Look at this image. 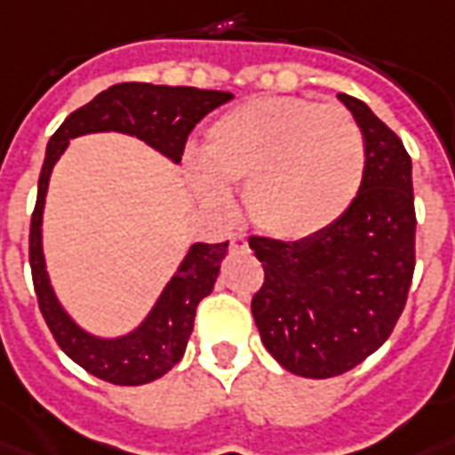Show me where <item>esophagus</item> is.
Listing matches in <instances>:
<instances>
[{"label":"esophagus","mask_w":455,"mask_h":455,"mask_svg":"<svg viewBox=\"0 0 455 455\" xmlns=\"http://www.w3.org/2000/svg\"><path fill=\"white\" fill-rule=\"evenodd\" d=\"M245 243H248V241H245L243 234H231V248H234V251H236V248H245Z\"/></svg>","instance_id":"34e87169"}]
</instances>
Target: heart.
Masks as SVG:
<instances>
[{"instance_id":"heart-1","label":"heart","mask_w":455,"mask_h":455,"mask_svg":"<svg viewBox=\"0 0 455 455\" xmlns=\"http://www.w3.org/2000/svg\"><path fill=\"white\" fill-rule=\"evenodd\" d=\"M364 137L345 108L304 99H253L231 108L204 140V166L190 180L202 202L224 207L243 185L255 227L299 241L335 224L359 195Z\"/></svg>"}]
</instances>
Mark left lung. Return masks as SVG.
Here are the masks:
<instances>
[{
	"mask_svg": "<svg viewBox=\"0 0 455 455\" xmlns=\"http://www.w3.org/2000/svg\"><path fill=\"white\" fill-rule=\"evenodd\" d=\"M364 137L362 188L342 217L299 241L251 236L265 279L251 308L287 371L332 379L373 355L398 323L415 275L412 161L366 103L338 93Z\"/></svg>",
	"mask_w": 455,
	"mask_h": 455,
	"instance_id": "8db88e82",
	"label": "left lung"
}]
</instances>
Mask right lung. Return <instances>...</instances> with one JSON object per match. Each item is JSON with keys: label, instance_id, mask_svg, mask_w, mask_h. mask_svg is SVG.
<instances>
[{"label": "right lung", "instance_id": "right-lung-1", "mask_svg": "<svg viewBox=\"0 0 455 455\" xmlns=\"http://www.w3.org/2000/svg\"><path fill=\"white\" fill-rule=\"evenodd\" d=\"M234 99L228 91H204L193 86H151V84L124 82L110 86L96 99L74 110L50 137L45 161L40 168L38 200L30 217L28 258L33 289L38 308L48 323L52 338L69 359L86 369L91 376L116 386H142L156 381L183 359L188 338L193 332L197 304L212 294L219 265L227 255V243H195L164 294L149 313V318L130 335L117 339H99L84 332L57 304L50 287L40 224L48 180L55 161L62 156L74 137L89 132L134 134L171 161H180L185 142L202 117L214 108Z\"/></svg>", "mask_w": 455, "mask_h": 455}]
</instances>
